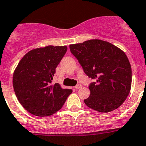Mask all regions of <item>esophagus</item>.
Wrapping results in <instances>:
<instances>
[{"instance_id":"esophagus-1","label":"esophagus","mask_w":146,"mask_h":146,"mask_svg":"<svg viewBox=\"0 0 146 146\" xmlns=\"http://www.w3.org/2000/svg\"><path fill=\"white\" fill-rule=\"evenodd\" d=\"M82 86L81 85H80V84H78V85H77L75 87H74V88H75L76 90H78V89H80V88H82Z\"/></svg>"}]
</instances>
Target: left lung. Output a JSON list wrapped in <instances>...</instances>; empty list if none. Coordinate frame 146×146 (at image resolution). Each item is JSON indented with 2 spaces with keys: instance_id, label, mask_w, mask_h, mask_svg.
<instances>
[{
  "instance_id": "1",
  "label": "left lung",
  "mask_w": 146,
  "mask_h": 146,
  "mask_svg": "<svg viewBox=\"0 0 146 146\" xmlns=\"http://www.w3.org/2000/svg\"><path fill=\"white\" fill-rule=\"evenodd\" d=\"M84 72L95 82L90 95L84 100L98 112L112 111L125 102L130 91L132 69L125 52L106 41L90 40L69 45Z\"/></svg>"
}]
</instances>
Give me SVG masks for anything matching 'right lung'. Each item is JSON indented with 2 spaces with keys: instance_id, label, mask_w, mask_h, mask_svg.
<instances>
[{
  "instance_id": "add662e5",
  "label": "right lung",
  "mask_w": 146,
  "mask_h": 146,
  "mask_svg": "<svg viewBox=\"0 0 146 146\" xmlns=\"http://www.w3.org/2000/svg\"><path fill=\"white\" fill-rule=\"evenodd\" d=\"M66 50L65 45L33 49L19 62L13 87L18 101L29 113L37 117L50 116L61 109L72 93L59 84H52L56 68Z\"/></svg>"
}]
</instances>
